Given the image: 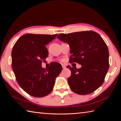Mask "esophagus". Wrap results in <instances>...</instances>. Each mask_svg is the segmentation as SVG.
Returning a JSON list of instances; mask_svg holds the SVG:
<instances>
[{
    "mask_svg": "<svg viewBox=\"0 0 121 121\" xmlns=\"http://www.w3.org/2000/svg\"><path fill=\"white\" fill-rule=\"evenodd\" d=\"M62 68H63V69H65V68H66V66L65 65H62Z\"/></svg>",
    "mask_w": 121,
    "mask_h": 121,
    "instance_id": "1",
    "label": "esophagus"
}]
</instances>
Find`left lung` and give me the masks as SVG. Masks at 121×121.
<instances>
[{
    "mask_svg": "<svg viewBox=\"0 0 121 121\" xmlns=\"http://www.w3.org/2000/svg\"><path fill=\"white\" fill-rule=\"evenodd\" d=\"M57 38L69 45V62L82 66L78 69L67 66L71 72L68 79L71 90L79 95L94 92L103 84L109 68V51L104 40L91 30L60 34Z\"/></svg>",
    "mask_w": 121,
    "mask_h": 121,
    "instance_id": "8db88e82",
    "label": "left lung"
}]
</instances>
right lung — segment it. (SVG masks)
I'll use <instances>...</instances> for the list:
<instances>
[{
	"instance_id": "add662e5",
	"label": "right lung",
	"mask_w": 121,
	"mask_h": 121,
	"mask_svg": "<svg viewBox=\"0 0 121 121\" xmlns=\"http://www.w3.org/2000/svg\"><path fill=\"white\" fill-rule=\"evenodd\" d=\"M57 35L26 34L13 47L12 66L16 80L25 92L34 97L49 95L53 90L56 78L63 69L60 64L56 62L48 68L41 66L49 54L45 45Z\"/></svg>"
}]
</instances>
